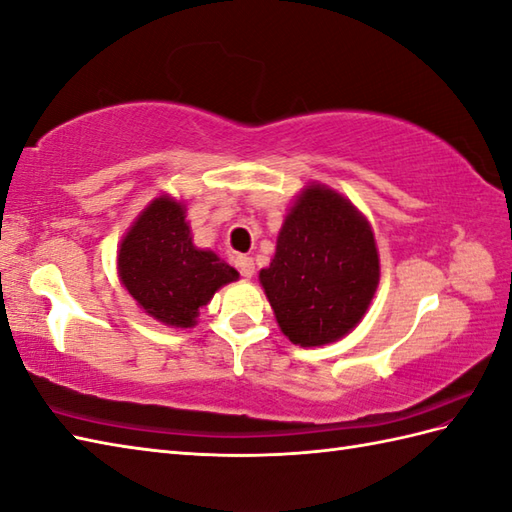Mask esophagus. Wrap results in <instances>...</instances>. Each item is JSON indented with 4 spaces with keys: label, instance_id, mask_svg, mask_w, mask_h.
Instances as JSON below:
<instances>
[{
    "label": "esophagus",
    "instance_id": "1",
    "mask_svg": "<svg viewBox=\"0 0 512 512\" xmlns=\"http://www.w3.org/2000/svg\"><path fill=\"white\" fill-rule=\"evenodd\" d=\"M235 264H237V270H239V273H242V277L250 279V277L255 275V262H253V257L239 255V257L235 259Z\"/></svg>",
    "mask_w": 512,
    "mask_h": 512
}]
</instances>
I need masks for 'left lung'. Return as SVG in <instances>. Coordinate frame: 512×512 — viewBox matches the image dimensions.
Returning a JSON list of instances; mask_svg holds the SVG:
<instances>
[{"mask_svg": "<svg viewBox=\"0 0 512 512\" xmlns=\"http://www.w3.org/2000/svg\"><path fill=\"white\" fill-rule=\"evenodd\" d=\"M378 275L372 226L339 193L312 184L286 215L259 281L281 332L310 347L341 339L363 319Z\"/></svg>", "mask_w": 512, "mask_h": 512, "instance_id": "left-lung-1", "label": "left lung"}]
</instances>
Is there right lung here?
Returning <instances> with one entry per match:
<instances>
[{
  "mask_svg": "<svg viewBox=\"0 0 512 512\" xmlns=\"http://www.w3.org/2000/svg\"><path fill=\"white\" fill-rule=\"evenodd\" d=\"M118 275L151 317L191 328L217 288L239 277L211 250L193 246L182 204L167 195L140 213L118 250Z\"/></svg>",
  "mask_w": 512,
  "mask_h": 512,
  "instance_id": "add662e5",
  "label": "right lung"
}]
</instances>
